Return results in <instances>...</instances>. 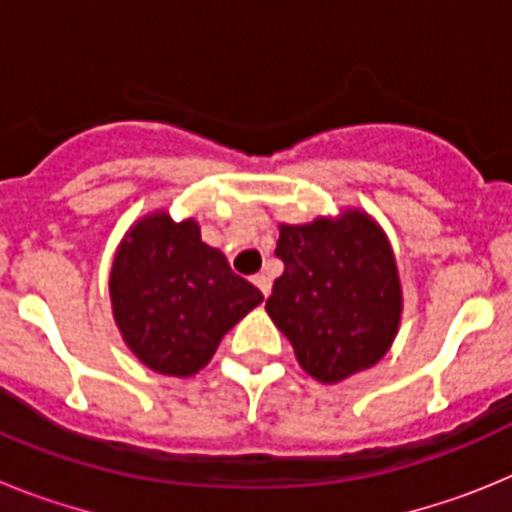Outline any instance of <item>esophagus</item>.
I'll return each mask as SVG.
<instances>
[{"label":"esophagus","instance_id":"obj_1","mask_svg":"<svg viewBox=\"0 0 512 512\" xmlns=\"http://www.w3.org/2000/svg\"><path fill=\"white\" fill-rule=\"evenodd\" d=\"M253 284H256V287L261 289V295L269 297V292H271V279L266 277V274H256V277H253Z\"/></svg>","mask_w":512,"mask_h":512}]
</instances>
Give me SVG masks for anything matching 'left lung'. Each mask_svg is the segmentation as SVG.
<instances>
[{"label": "left lung", "instance_id": "obj_1", "mask_svg": "<svg viewBox=\"0 0 512 512\" xmlns=\"http://www.w3.org/2000/svg\"><path fill=\"white\" fill-rule=\"evenodd\" d=\"M266 312L289 338L300 366L333 384L377 364L400 325L402 292L392 248L361 212L341 220L282 225Z\"/></svg>", "mask_w": 512, "mask_h": 512}]
</instances>
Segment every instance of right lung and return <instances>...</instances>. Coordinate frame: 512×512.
I'll list each match as a JSON object with an SVG mask.
<instances>
[{"label": "right lung", "mask_w": 512, "mask_h": 512, "mask_svg": "<svg viewBox=\"0 0 512 512\" xmlns=\"http://www.w3.org/2000/svg\"><path fill=\"white\" fill-rule=\"evenodd\" d=\"M115 323L148 369L189 377L212 359L223 336L264 300L194 220H140L122 241L110 274Z\"/></svg>", "instance_id": "add662e5"}]
</instances>
